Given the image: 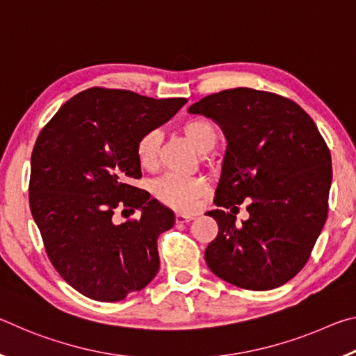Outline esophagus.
I'll use <instances>...</instances> for the list:
<instances>
[{
  "label": "esophagus",
  "instance_id": "34e87169",
  "mask_svg": "<svg viewBox=\"0 0 356 356\" xmlns=\"http://www.w3.org/2000/svg\"><path fill=\"white\" fill-rule=\"evenodd\" d=\"M191 220H193V215H184V213L176 215V222H179V225H184V222H188Z\"/></svg>",
  "mask_w": 356,
  "mask_h": 356
}]
</instances>
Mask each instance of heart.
<instances>
[{"label":"heart","instance_id":"heart-1","mask_svg":"<svg viewBox=\"0 0 356 356\" xmlns=\"http://www.w3.org/2000/svg\"><path fill=\"white\" fill-rule=\"evenodd\" d=\"M182 131L201 152H209L218 141V131L206 118H191L182 124ZM161 136L156 130H149L138 138L135 144L136 159L144 170L152 171L159 166ZM209 190L207 182L201 177H182L176 174L156 179L152 191L161 204L177 212H193L197 202Z\"/></svg>","mask_w":356,"mask_h":356}]
</instances>
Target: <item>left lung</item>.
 I'll list each match as a JSON object with an SVG mask.
<instances>
[{"label": "left lung", "instance_id": "1", "mask_svg": "<svg viewBox=\"0 0 356 356\" xmlns=\"http://www.w3.org/2000/svg\"><path fill=\"white\" fill-rule=\"evenodd\" d=\"M188 111L213 119L227 140L218 209L207 212L218 225L207 267L248 291L286 284L308 262L328 216L333 170L323 136L293 100L250 88L207 95ZM243 200L250 218L238 227Z\"/></svg>", "mask_w": 356, "mask_h": 356}]
</instances>
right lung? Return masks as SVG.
Instances as JSON below:
<instances>
[{"mask_svg": "<svg viewBox=\"0 0 356 356\" xmlns=\"http://www.w3.org/2000/svg\"><path fill=\"white\" fill-rule=\"evenodd\" d=\"M186 99H150L91 88L59 108L35 140L29 209L47 256L84 297L119 301L146 287L160 267L156 238L174 213L146 190L135 144L170 120ZM136 208L140 219L115 221Z\"/></svg>", "mask_w": 356, "mask_h": 356, "instance_id": "add662e5", "label": "right lung"}]
</instances>
